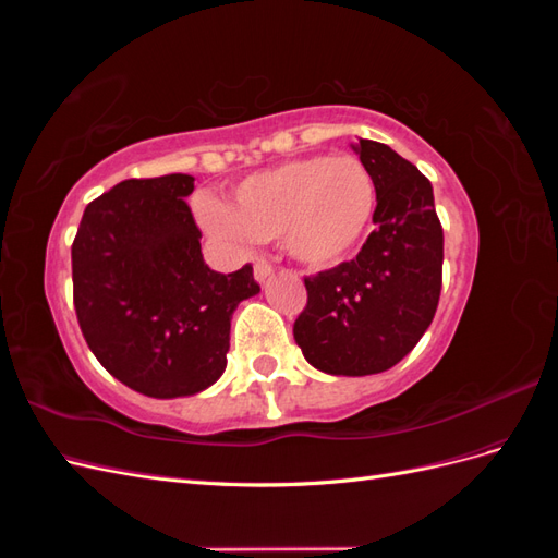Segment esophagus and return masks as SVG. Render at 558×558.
<instances>
[{"instance_id":"esophagus-1","label":"esophagus","mask_w":558,"mask_h":558,"mask_svg":"<svg viewBox=\"0 0 558 558\" xmlns=\"http://www.w3.org/2000/svg\"><path fill=\"white\" fill-rule=\"evenodd\" d=\"M275 272V267L269 265L267 260H256V265H253V275H256V279L260 283H265V279Z\"/></svg>"}]
</instances>
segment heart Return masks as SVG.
Masks as SVG:
<instances>
[{"label": "heart", "instance_id": "1", "mask_svg": "<svg viewBox=\"0 0 558 558\" xmlns=\"http://www.w3.org/2000/svg\"><path fill=\"white\" fill-rule=\"evenodd\" d=\"M375 185L361 160L314 156L269 167L234 185L230 209L199 205L202 223L230 240H283L293 258L330 265L361 238L373 214Z\"/></svg>", "mask_w": 558, "mask_h": 558}]
</instances>
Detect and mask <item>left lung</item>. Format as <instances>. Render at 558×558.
<instances>
[{
  "instance_id": "8db88e82",
  "label": "left lung",
  "mask_w": 558,
  "mask_h": 558,
  "mask_svg": "<svg viewBox=\"0 0 558 558\" xmlns=\"http://www.w3.org/2000/svg\"><path fill=\"white\" fill-rule=\"evenodd\" d=\"M375 183V230L359 256L305 277L293 326L305 359L328 375H377L400 363L430 326L442 291L445 234L433 185L391 146L359 140Z\"/></svg>"
}]
</instances>
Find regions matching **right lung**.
I'll use <instances>...</instances> for the list:
<instances>
[{
  "label": "right lung",
  "instance_id": "right-lung-1",
  "mask_svg": "<svg viewBox=\"0 0 558 558\" xmlns=\"http://www.w3.org/2000/svg\"><path fill=\"white\" fill-rule=\"evenodd\" d=\"M191 174L128 179L93 199L72 244L74 310L109 375L150 398L205 391L226 369L230 318L260 291L253 267L202 258Z\"/></svg>",
  "mask_w": 558,
  "mask_h": 558
}]
</instances>
